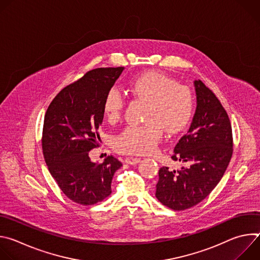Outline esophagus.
Masks as SVG:
<instances>
[{
	"label": "esophagus",
	"instance_id": "34e87169",
	"mask_svg": "<svg viewBox=\"0 0 260 260\" xmlns=\"http://www.w3.org/2000/svg\"><path fill=\"white\" fill-rule=\"evenodd\" d=\"M140 158H138V157H126L125 158V162L127 164V165H137L138 162H140Z\"/></svg>",
	"mask_w": 260,
	"mask_h": 260
}]
</instances>
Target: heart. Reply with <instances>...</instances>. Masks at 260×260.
Segmentation results:
<instances>
[{"mask_svg":"<svg viewBox=\"0 0 260 260\" xmlns=\"http://www.w3.org/2000/svg\"><path fill=\"white\" fill-rule=\"evenodd\" d=\"M128 88L138 99L147 101L143 124L127 125L114 139V147L125 154L152 152L162 137V128L169 134L182 132L190 122L194 111L193 93L187 86L162 73L145 72L134 77ZM125 99L118 88H111L105 95L103 112L110 122L117 121L123 112Z\"/></svg>","mask_w":260,"mask_h":260,"instance_id":"1","label":"heart"}]
</instances>
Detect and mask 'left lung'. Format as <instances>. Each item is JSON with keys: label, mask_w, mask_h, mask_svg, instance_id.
I'll use <instances>...</instances> for the list:
<instances>
[{"label": "left lung", "mask_w": 260, "mask_h": 260, "mask_svg": "<svg viewBox=\"0 0 260 260\" xmlns=\"http://www.w3.org/2000/svg\"><path fill=\"white\" fill-rule=\"evenodd\" d=\"M197 110L191 125L174 148L172 158L187 168H160L156 199L174 211L189 209L217 186L233 155V131L225 109L201 80L194 81Z\"/></svg>", "instance_id": "left-lung-1"}]
</instances>
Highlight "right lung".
<instances>
[{
    "label": "right lung",
    "mask_w": 260,
    "mask_h": 260,
    "mask_svg": "<svg viewBox=\"0 0 260 260\" xmlns=\"http://www.w3.org/2000/svg\"><path fill=\"white\" fill-rule=\"evenodd\" d=\"M123 67L99 68L62 88L50 103L44 118L42 149L48 170L61 191L73 202L89 206L112 192L111 182L122 164L108 156L92 162L89 151L99 147L106 93Z\"/></svg>",
    "instance_id": "add662e5"
}]
</instances>
